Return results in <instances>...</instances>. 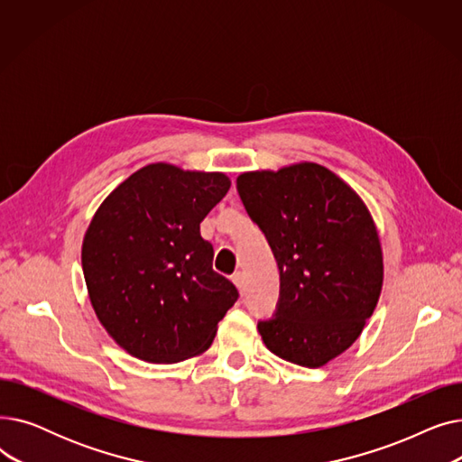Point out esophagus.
<instances>
[{
    "mask_svg": "<svg viewBox=\"0 0 462 462\" xmlns=\"http://www.w3.org/2000/svg\"><path fill=\"white\" fill-rule=\"evenodd\" d=\"M232 282L239 288V292H244V290H245V275H244V273L236 272V273L232 275Z\"/></svg>",
    "mask_w": 462,
    "mask_h": 462,
    "instance_id": "esophagus-1",
    "label": "esophagus"
}]
</instances>
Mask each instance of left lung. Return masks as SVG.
<instances>
[{"label":"left lung","instance_id":"8db88e82","mask_svg":"<svg viewBox=\"0 0 462 462\" xmlns=\"http://www.w3.org/2000/svg\"><path fill=\"white\" fill-rule=\"evenodd\" d=\"M237 192L281 275L277 310L258 322L262 341L290 363L322 367L354 345L378 303L383 258L373 217L317 162L245 172Z\"/></svg>","mask_w":462,"mask_h":462}]
</instances>
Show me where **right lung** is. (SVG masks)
<instances>
[{
	"label": "right lung",
	"mask_w": 462,
	"mask_h": 462,
	"mask_svg": "<svg viewBox=\"0 0 462 462\" xmlns=\"http://www.w3.org/2000/svg\"><path fill=\"white\" fill-rule=\"evenodd\" d=\"M228 189L223 172L155 162L95 211L82 244L88 294L103 328L131 356L178 363L211 346L239 294L213 272L200 223Z\"/></svg>",
	"instance_id": "obj_1"
}]
</instances>
